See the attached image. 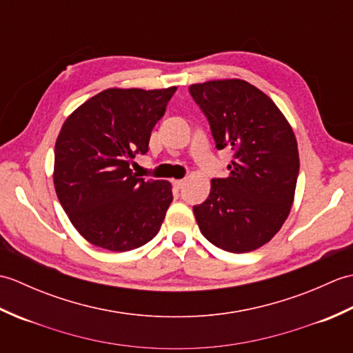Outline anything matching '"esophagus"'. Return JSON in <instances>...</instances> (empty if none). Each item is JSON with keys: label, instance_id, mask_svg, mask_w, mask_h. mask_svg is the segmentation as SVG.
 Masks as SVG:
<instances>
[{"label": "esophagus", "instance_id": "obj_1", "mask_svg": "<svg viewBox=\"0 0 353 353\" xmlns=\"http://www.w3.org/2000/svg\"><path fill=\"white\" fill-rule=\"evenodd\" d=\"M172 185H174V188L181 190L182 186L185 185V181H183V179H176V181H172Z\"/></svg>", "mask_w": 353, "mask_h": 353}]
</instances>
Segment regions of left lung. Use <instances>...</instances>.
<instances>
[{
    "label": "left lung",
    "mask_w": 353,
    "mask_h": 353,
    "mask_svg": "<svg viewBox=\"0 0 353 353\" xmlns=\"http://www.w3.org/2000/svg\"><path fill=\"white\" fill-rule=\"evenodd\" d=\"M216 148L234 150L229 176L192 208L209 243L232 253L267 244L288 219L299 176L297 141L287 118L256 86L239 79L190 86Z\"/></svg>",
    "instance_id": "1"
}]
</instances>
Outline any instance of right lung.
I'll use <instances>...</instances> for the list:
<instances>
[{"label": "right lung", "instance_id": "right-lung-1", "mask_svg": "<svg viewBox=\"0 0 353 353\" xmlns=\"http://www.w3.org/2000/svg\"><path fill=\"white\" fill-rule=\"evenodd\" d=\"M176 89L109 88L65 119L52 181L72 226L91 244L129 252L159 232L171 183L138 177L130 161L148 152L150 134Z\"/></svg>", "mask_w": 353, "mask_h": 353}]
</instances>
